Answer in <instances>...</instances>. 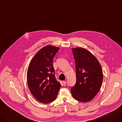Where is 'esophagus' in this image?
Returning a JSON list of instances; mask_svg holds the SVG:
<instances>
[{"label": "esophagus", "instance_id": "34e87169", "mask_svg": "<svg viewBox=\"0 0 122 122\" xmlns=\"http://www.w3.org/2000/svg\"><path fill=\"white\" fill-rule=\"evenodd\" d=\"M63 84H64V86H65V85H66V81H63Z\"/></svg>", "mask_w": 122, "mask_h": 122}]
</instances>
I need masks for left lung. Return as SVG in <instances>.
Here are the masks:
<instances>
[{
	"label": "left lung",
	"instance_id": "8db88e82",
	"mask_svg": "<svg viewBox=\"0 0 122 122\" xmlns=\"http://www.w3.org/2000/svg\"><path fill=\"white\" fill-rule=\"evenodd\" d=\"M75 61L76 82L71 89L73 98L81 102L91 101L98 93L103 81L101 66L97 58L85 48L72 49Z\"/></svg>",
	"mask_w": 122,
	"mask_h": 122
}]
</instances>
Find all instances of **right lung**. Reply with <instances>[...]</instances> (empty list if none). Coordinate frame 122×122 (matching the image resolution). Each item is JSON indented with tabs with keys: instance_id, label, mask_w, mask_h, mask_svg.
<instances>
[{
	"instance_id": "right-lung-1",
	"label": "right lung",
	"mask_w": 122,
	"mask_h": 122,
	"mask_svg": "<svg viewBox=\"0 0 122 122\" xmlns=\"http://www.w3.org/2000/svg\"><path fill=\"white\" fill-rule=\"evenodd\" d=\"M59 48L51 45L40 49L32 59L27 72L29 90L39 101L47 104L55 100L61 87L56 80L53 65Z\"/></svg>"
}]
</instances>
